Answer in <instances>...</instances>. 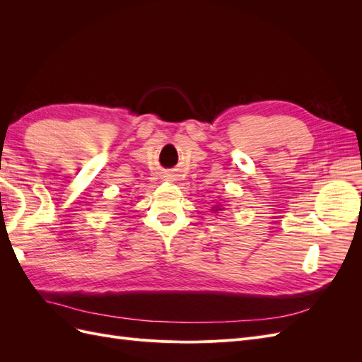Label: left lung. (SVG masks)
Wrapping results in <instances>:
<instances>
[{
  "mask_svg": "<svg viewBox=\"0 0 362 362\" xmlns=\"http://www.w3.org/2000/svg\"><path fill=\"white\" fill-rule=\"evenodd\" d=\"M217 210H221V208H218V206H216V210H214V211H217Z\"/></svg>",
  "mask_w": 362,
  "mask_h": 362,
  "instance_id": "8db88e82",
  "label": "left lung"
}]
</instances>
